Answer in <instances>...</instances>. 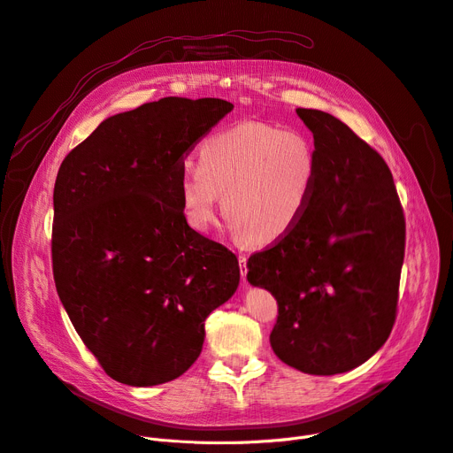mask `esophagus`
<instances>
[{"instance_id":"esophagus-1","label":"esophagus","mask_w":453,"mask_h":453,"mask_svg":"<svg viewBox=\"0 0 453 453\" xmlns=\"http://www.w3.org/2000/svg\"><path fill=\"white\" fill-rule=\"evenodd\" d=\"M247 256L245 254H239V266H241V275H242V281H247V273H249V268H247Z\"/></svg>"}]
</instances>
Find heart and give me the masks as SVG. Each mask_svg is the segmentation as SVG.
<instances>
[{
  "label": "heart",
  "instance_id": "b5f03b06",
  "mask_svg": "<svg viewBox=\"0 0 453 453\" xmlns=\"http://www.w3.org/2000/svg\"><path fill=\"white\" fill-rule=\"evenodd\" d=\"M318 176V150L306 134L245 121L204 139L199 165L181 168V212L192 230L211 232L223 196L232 235L268 245L303 219Z\"/></svg>",
  "mask_w": 453,
  "mask_h": 453
}]
</instances>
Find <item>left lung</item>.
Listing matches in <instances>:
<instances>
[{"instance_id":"obj_1","label":"left lung","mask_w":453,"mask_h":453,"mask_svg":"<svg viewBox=\"0 0 453 453\" xmlns=\"http://www.w3.org/2000/svg\"><path fill=\"white\" fill-rule=\"evenodd\" d=\"M296 112L314 134V199L288 235L250 256L247 280L280 306L275 356L299 372L334 375L368 361L392 332L404 216L385 159L332 114Z\"/></svg>"}]
</instances>
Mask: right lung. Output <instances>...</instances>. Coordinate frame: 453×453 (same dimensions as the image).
I'll return each instance as SVG.
<instances>
[{"label":"right lung","instance_id":"obj_1","mask_svg":"<svg viewBox=\"0 0 453 453\" xmlns=\"http://www.w3.org/2000/svg\"><path fill=\"white\" fill-rule=\"evenodd\" d=\"M234 109L163 97L101 125L54 185L52 270L76 332L112 379L154 387L199 357L204 319L239 285L237 257L181 212L183 156Z\"/></svg>","mask_w":453,"mask_h":453}]
</instances>
